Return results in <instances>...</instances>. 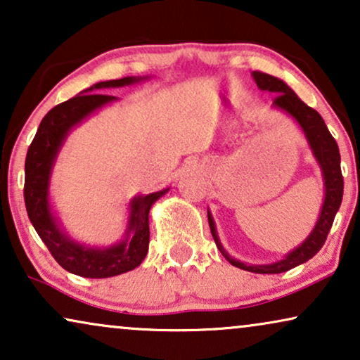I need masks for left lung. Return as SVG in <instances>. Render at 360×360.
<instances>
[{"label": "left lung", "instance_id": "8db88e82", "mask_svg": "<svg viewBox=\"0 0 360 360\" xmlns=\"http://www.w3.org/2000/svg\"><path fill=\"white\" fill-rule=\"evenodd\" d=\"M252 77L255 83H257L259 90L275 93V100L272 106L275 110L283 111L285 115L293 117L298 122V126L302 127L304 137H307L309 149L313 152V157L316 159L319 169H321L323 181H324V200L321 211H319L318 221L314 224V228L307 239L303 240L298 248L285 255L283 259L277 260L272 264H245L240 260L231 257L226 252V249L221 244L216 233V224L211 211L208 210V223L211 234L216 245H218L219 252L224 255V259L229 264H233L234 267H239L248 272L254 274H282L287 270L297 267L300 264H304L307 260L314 257L319 252V249L323 248L324 240L328 238L329 229H331L334 216H336L339 206L342 201V190H344V180L341 174V155H339V147L331 136V132L328 131L326 124H324L321 115L318 111H314L313 108L300 100L292 88H290L283 80H280L277 77L267 75L262 72H252Z\"/></svg>", "mask_w": 360, "mask_h": 360}]
</instances>
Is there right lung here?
Segmentation results:
<instances>
[{"mask_svg": "<svg viewBox=\"0 0 360 360\" xmlns=\"http://www.w3.org/2000/svg\"><path fill=\"white\" fill-rule=\"evenodd\" d=\"M147 78L150 77H124L120 80L100 82L82 91V95L60 103L44 116L36 137L29 146L26 165H24L26 170L24 201H26L27 216L39 238L44 240L53 259L67 272L86 278L116 277L139 267L149 250L150 208L170 188L134 196L127 208L129 218H127L124 238L108 248H93L70 238L53 214L51 195H49L53 165L70 131L82 124L93 112L117 100L116 96L91 91L129 86Z\"/></svg>", "mask_w": 360, "mask_h": 360, "instance_id": "obj_1", "label": "right lung"}]
</instances>
